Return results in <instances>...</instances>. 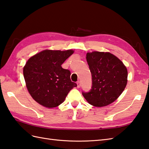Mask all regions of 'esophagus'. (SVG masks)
Masks as SVG:
<instances>
[{
    "mask_svg": "<svg viewBox=\"0 0 149 149\" xmlns=\"http://www.w3.org/2000/svg\"><path fill=\"white\" fill-rule=\"evenodd\" d=\"M77 88H79L81 87V82L80 81H77Z\"/></svg>",
    "mask_w": 149,
    "mask_h": 149,
    "instance_id": "obj_1",
    "label": "esophagus"
}]
</instances>
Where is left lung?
Segmentation results:
<instances>
[{
	"label": "left lung",
	"mask_w": 149,
	"mask_h": 149,
	"mask_svg": "<svg viewBox=\"0 0 149 149\" xmlns=\"http://www.w3.org/2000/svg\"><path fill=\"white\" fill-rule=\"evenodd\" d=\"M92 75V88L82 95L89 104L102 107L119 98L127 82V70L123 61L109 52L93 51L86 54Z\"/></svg>",
	"instance_id": "8db88e82"
}]
</instances>
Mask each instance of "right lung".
I'll use <instances>...</instances> for the list:
<instances>
[{
  "instance_id": "right-lung-1",
  "label": "right lung",
  "mask_w": 149,
  "mask_h": 149,
  "mask_svg": "<svg viewBox=\"0 0 149 149\" xmlns=\"http://www.w3.org/2000/svg\"><path fill=\"white\" fill-rule=\"evenodd\" d=\"M74 53L72 49H45L26 62L23 76L27 90L40 105L49 109L59 106L69 91L77 86L70 80V70L61 67Z\"/></svg>"
}]
</instances>
